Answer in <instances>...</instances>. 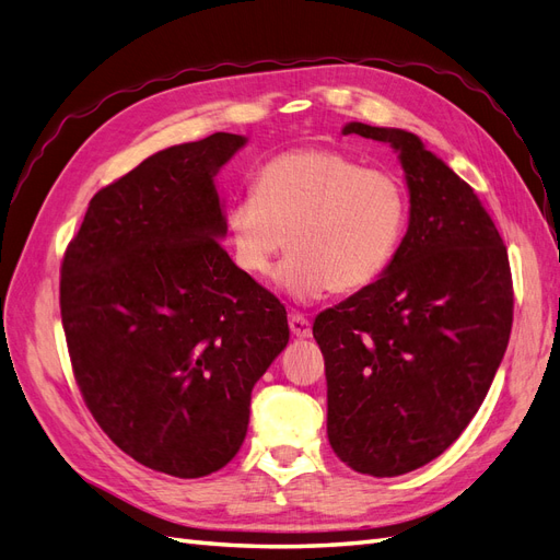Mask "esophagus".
Wrapping results in <instances>:
<instances>
[{
	"instance_id": "1",
	"label": "esophagus",
	"mask_w": 560,
	"mask_h": 560,
	"mask_svg": "<svg viewBox=\"0 0 560 560\" xmlns=\"http://www.w3.org/2000/svg\"><path fill=\"white\" fill-rule=\"evenodd\" d=\"M290 329L296 338H311V334H313L311 319L301 313H290Z\"/></svg>"
}]
</instances>
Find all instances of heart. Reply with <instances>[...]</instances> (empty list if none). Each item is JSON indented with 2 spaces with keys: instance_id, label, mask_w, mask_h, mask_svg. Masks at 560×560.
<instances>
[{
  "instance_id": "heart-1",
  "label": "heart",
  "mask_w": 560,
  "mask_h": 560,
  "mask_svg": "<svg viewBox=\"0 0 560 560\" xmlns=\"http://www.w3.org/2000/svg\"><path fill=\"white\" fill-rule=\"evenodd\" d=\"M409 222V196L397 175L364 167L334 149H299L268 161L254 194L226 212L233 261L266 278L290 241L276 282L292 299L360 292L393 264Z\"/></svg>"
}]
</instances>
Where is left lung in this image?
Instances as JSON below:
<instances>
[{"mask_svg":"<svg viewBox=\"0 0 560 560\" xmlns=\"http://www.w3.org/2000/svg\"><path fill=\"white\" fill-rule=\"evenodd\" d=\"M393 147L411 217L385 273L315 317L325 354L327 436L360 474L399 477L469 425L510 343L506 247L471 186L399 128L348 124Z\"/></svg>","mask_w":560,"mask_h":560,"instance_id":"1","label":"left lung"}]
</instances>
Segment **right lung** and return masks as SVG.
<instances>
[{
	"label": "right lung",
	"mask_w": 560,
	"mask_h": 560,
	"mask_svg": "<svg viewBox=\"0 0 560 560\" xmlns=\"http://www.w3.org/2000/svg\"><path fill=\"white\" fill-rule=\"evenodd\" d=\"M243 135L142 161L93 198L60 268L81 397L132 460L179 479L245 442L252 387L290 341L282 303L231 261L214 175Z\"/></svg>",
	"instance_id": "obj_1"
}]
</instances>
